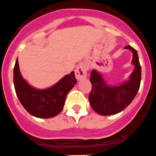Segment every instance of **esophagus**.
<instances>
[{
  "instance_id": "1",
  "label": "esophagus",
  "mask_w": 156,
  "mask_h": 156,
  "mask_svg": "<svg viewBox=\"0 0 156 156\" xmlns=\"http://www.w3.org/2000/svg\"><path fill=\"white\" fill-rule=\"evenodd\" d=\"M87 66L85 64H80L75 69V77L78 80H82L87 77Z\"/></svg>"
}]
</instances>
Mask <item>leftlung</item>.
Instances as JSON below:
<instances>
[{"instance_id":"1","label":"left lung","mask_w":156,"mask_h":156,"mask_svg":"<svg viewBox=\"0 0 156 156\" xmlns=\"http://www.w3.org/2000/svg\"><path fill=\"white\" fill-rule=\"evenodd\" d=\"M133 53L132 63L135 69L130 79L119 86L108 85L102 75L96 70L90 73L92 89L89 94L91 107L101 115L117 114L131 103L136 97L141 81V66L136 50L128 45L125 48Z\"/></svg>"}]
</instances>
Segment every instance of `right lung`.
Listing matches in <instances>:
<instances>
[{"mask_svg":"<svg viewBox=\"0 0 156 156\" xmlns=\"http://www.w3.org/2000/svg\"><path fill=\"white\" fill-rule=\"evenodd\" d=\"M76 82L75 72H72L53 87L35 89L23 78L17 59L14 66L13 84L17 97L29 114L40 119L53 118L59 114L63 108L67 94Z\"/></svg>","mask_w":156,"mask_h":156,"instance_id":"1","label":"right lung"}]
</instances>
